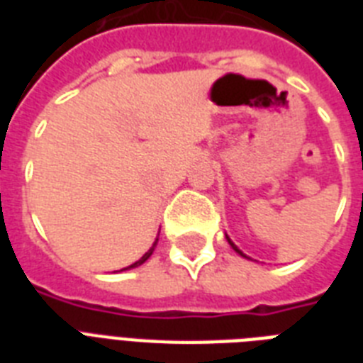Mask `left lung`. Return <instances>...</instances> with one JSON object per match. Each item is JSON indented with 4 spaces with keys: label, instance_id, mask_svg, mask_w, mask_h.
<instances>
[{
    "label": "left lung",
    "instance_id": "1",
    "mask_svg": "<svg viewBox=\"0 0 363 363\" xmlns=\"http://www.w3.org/2000/svg\"><path fill=\"white\" fill-rule=\"evenodd\" d=\"M228 241H230V239H228ZM230 245H232V247H233V250H235V252H239V254H241V256H245V254H242V252H241V250H239V248H238V247H235V245H233V242H232V241H230ZM245 258H247V256H245Z\"/></svg>",
    "mask_w": 363,
    "mask_h": 363
}]
</instances>
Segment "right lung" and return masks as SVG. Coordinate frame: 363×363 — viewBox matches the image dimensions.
Returning <instances> with one entry per match:
<instances>
[{
    "mask_svg": "<svg viewBox=\"0 0 363 363\" xmlns=\"http://www.w3.org/2000/svg\"><path fill=\"white\" fill-rule=\"evenodd\" d=\"M156 245H158V239H156V241H154V245L150 248H148V252H145L141 256V258L137 259L135 264H131V265H128V267H125V269H131V267H137V265H141V264H145V262H147L148 258H150V256H152V252H154V248H156Z\"/></svg>",
    "mask_w": 363,
    "mask_h": 363,
    "instance_id": "obj_1",
    "label": "right lung"
}]
</instances>
